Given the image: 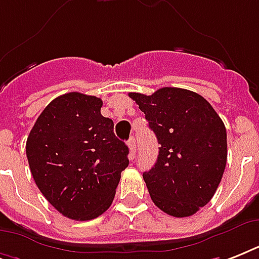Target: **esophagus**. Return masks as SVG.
Listing matches in <instances>:
<instances>
[{"label": "esophagus", "mask_w": 259, "mask_h": 259, "mask_svg": "<svg viewBox=\"0 0 259 259\" xmlns=\"http://www.w3.org/2000/svg\"><path fill=\"white\" fill-rule=\"evenodd\" d=\"M127 145H129V149H130V160H133L134 156H136V150H137V146H136V140L134 137H132L127 142Z\"/></svg>", "instance_id": "34e87169"}]
</instances>
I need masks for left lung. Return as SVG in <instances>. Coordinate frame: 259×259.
<instances>
[{
	"label": "left lung",
	"mask_w": 259,
	"mask_h": 259,
	"mask_svg": "<svg viewBox=\"0 0 259 259\" xmlns=\"http://www.w3.org/2000/svg\"><path fill=\"white\" fill-rule=\"evenodd\" d=\"M129 97L160 144L157 161L142 175L152 200L168 215L191 217L212 199L225 172V123L204 98L189 90L162 87L152 95Z\"/></svg>",
	"instance_id": "obj_1"
}]
</instances>
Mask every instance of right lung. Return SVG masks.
<instances>
[{"label":"right lung","mask_w":259,"mask_h":259,"mask_svg":"<svg viewBox=\"0 0 259 259\" xmlns=\"http://www.w3.org/2000/svg\"><path fill=\"white\" fill-rule=\"evenodd\" d=\"M101 98L68 93L55 98L30 130L26 157L34 183L64 217L91 221L109 208L129 148L101 114Z\"/></svg>","instance_id":"right-lung-1"}]
</instances>
